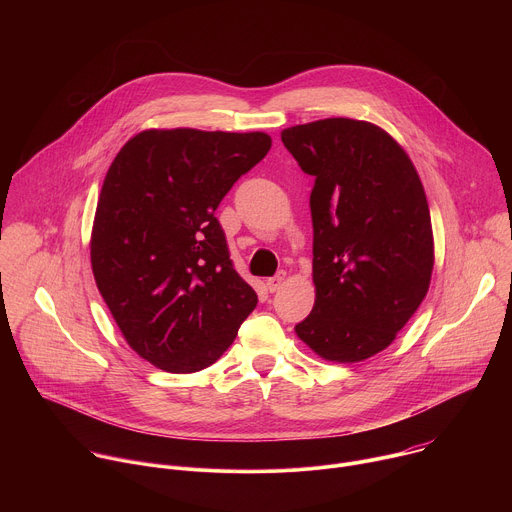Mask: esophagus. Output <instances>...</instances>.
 I'll return each mask as SVG.
<instances>
[{
	"label": "esophagus",
	"mask_w": 512,
	"mask_h": 512,
	"mask_svg": "<svg viewBox=\"0 0 512 512\" xmlns=\"http://www.w3.org/2000/svg\"><path fill=\"white\" fill-rule=\"evenodd\" d=\"M283 283H285V271H279L275 277L267 279V289L273 294V291H277Z\"/></svg>",
	"instance_id": "obj_1"
}]
</instances>
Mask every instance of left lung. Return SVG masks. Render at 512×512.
<instances>
[{
  "label": "left lung",
  "instance_id": "left-lung-1",
  "mask_svg": "<svg viewBox=\"0 0 512 512\" xmlns=\"http://www.w3.org/2000/svg\"><path fill=\"white\" fill-rule=\"evenodd\" d=\"M310 194L316 302L296 334L320 358L360 362L385 350L423 302L433 271L419 174L383 127L348 117L281 131Z\"/></svg>",
  "mask_w": 512,
  "mask_h": 512
}]
</instances>
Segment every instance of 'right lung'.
<instances>
[{
    "label": "right lung",
    "mask_w": 512,
    "mask_h": 512,
    "mask_svg": "<svg viewBox=\"0 0 512 512\" xmlns=\"http://www.w3.org/2000/svg\"><path fill=\"white\" fill-rule=\"evenodd\" d=\"M271 148L263 131L143 129L111 162L91 267L127 344L168 373L221 358L255 310L214 210Z\"/></svg>",
    "instance_id": "1"
}]
</instances>
